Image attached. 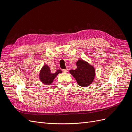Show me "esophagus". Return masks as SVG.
<instances>
[{
  "label": "esophagus",
  "mask_w": 132,
  "mask_h": 132,
  "mask_svg": "<svg viewBox=\"0 0 132 132\" xmlns=\"http://www.w3.org/2000/svg\"><path fill=\"white\" fill-rule=\"evenodd\" d=\"M68 71V69H62V71L63 73H67Z\"/></svg>",
  "instance_id": "1"
}]
</instances>
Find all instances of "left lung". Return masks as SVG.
Masks as SVG:
<instances>
[{
  "instance_id": "obj_1",
  "label": "left lung",
  "mask_w": 132,
  "mask_h": 132,
  "mask_svg": "<svg viewBox=\"0 0 132 132\" xmlns=\"http://www.w3.org/2000/svg\"><path fill=\"white\" fill-rule=\"evenodd\" d=\"M77 68L70 70L77 80L78 84L82 87H87L93 81L95 77V69L83 60H79L77 62Z\"/></svg>"
}]
</instances>
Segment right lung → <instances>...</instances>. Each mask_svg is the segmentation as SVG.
Instances as JSON below:
<instances>
[{"label": "right lung", "instance_id": "right-lung-1", "mask_svg": "<svg viewBox=\"0 0 132 132\" xmlns=\"http://www.w3.org/2000/svg\"><path fill=\"white\" fill-rule=\"evenodd\" d=\"M61 73H62L61 70H57L55 73H52L49 67L44 65L39 73V79L44 84L50 85L56 76Z\"/></svg>", "mask_w": 132, "mask_h": 132}]
</instances>
